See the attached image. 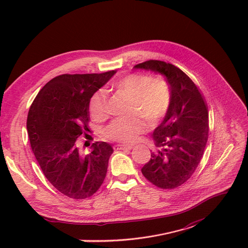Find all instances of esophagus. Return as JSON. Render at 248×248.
Here are the masks:
<instances>
[{
	"label": "esophagus",
	"instance_id": "esophagus-1",
	"mask_svg": "<svg viewBox=\"0 0 248 248\" xmlns=\"http://www.w3.org/2000/svg\"><path fill=\"white\" fill-rule=\"evenodd\" d=\"M114 150H131L133 148L132 145H125V144H116L114 145Z\"/></svg>",
	"mask_w": 248,
	"mask_h": 248
}]
</instances>
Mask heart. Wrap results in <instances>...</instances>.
I'll return each mask as SVG.
<instances>
[{
    "label": "heart",
    "instance_id": "heart-1",
    "mask_svg": "<svg viewBox=\"0 0 248 248\" xmlns=\"http://www.w3.org/2000/svg\"><path fill=\"white\" fill-rule=\"evenodd\" d=\"M114 87L132 98L130 117L115 119L105 130L109 140L132 143L148 127L146 118L156 124L166 116L170 105V90L166 80L147 75L132 73L114 82ZM90 112L96 121L108 115V101L103 91H97L90 100Z\"/></svg>",
    "mask_w": 248,
    "mask_h": 248
}]
</instances>
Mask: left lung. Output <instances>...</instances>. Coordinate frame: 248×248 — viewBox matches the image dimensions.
<instances>
[{"label":"left lung","instance_id":"8db88e82","mask_svg":"<svg viewBox=\"0 0 248 248\" xmlns=\"http://www.w3.org/2000/svg\"><path fill=\"white\" fill-rule=\"evenodd\" d=\"M137 69L160 73L170 89V105L153 140L160 148L142 168L143 176L161 189H175L190 179L202 158L208 138V111L202 94L177 66L159 60L137 64Z\"/></svg>","mask_w":248,"mask_h":248}]
</instances>
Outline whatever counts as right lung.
I'll use <instances>...</instances> for the list:
<instances>
[{
	"label": "right lung",
	"instance_id": "obj_1",
	"mask_svg": "<svg viewBox=\"0 0 248 248\" xmlns=\"http://www.w3.org/2000/svg\"><path fill=\"white\" fill-rule=\"evenodd\" d=\"M116 73L61 75L36 95L27 115V133L45 177L62 194L85 199L96 193L106 177L113 149L96 142L84 154L80 136H89L91 97Z\"/></svg>",
	"mask_w": 248,
	"mask_h": 248
}]
</instances>
